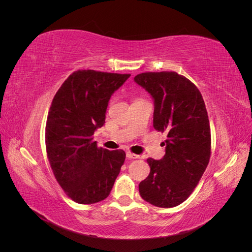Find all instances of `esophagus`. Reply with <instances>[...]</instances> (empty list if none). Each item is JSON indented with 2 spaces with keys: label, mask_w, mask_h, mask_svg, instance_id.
<instances>
[{
  "label": "esophagus",
  "mask_w": 252,
  "mask_h": 252,
  "mask_svg": "<svg viewBox=\"0 0 252 252\" xmlns=\"http://www.w3.org/2000/svg\"><path fill=\"white\" fill-rule=\"evenodd\" d=\"M126 157H127L128 158H140L139 156H136V155L132 154V152H130V151H127V152H126Z\"/></svg>",
  "instance_id": "1"
}]
</instances>
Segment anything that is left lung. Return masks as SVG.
Masks as SVG:
<instances>
[{"mask_svg":"<svg viewBox=\"0 0 252 252\" xmlns=\"http://www.w3.org/2000/svg\"><path fill=\"white\" fill-rule=\"evenodd\" d=\"M134 81L155 100L154 127L167 133L166 154L148 158V177L139 185L142 199L170 208L188 199L205 172L211 156L208 113L200 90L174 71L143 72Z\"/></svg>","mask_w":252,"mask_h":252,"instance_id":"obj_1","label":"left lung"}]
</instances>
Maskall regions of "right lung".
Here are the masks:
<instances>
[{
  "label": "right lung",
  "mask_w": 252,
  "mask_h": 252,
  "mask_svg": "<svg viewBox=\"0 0 252 252\" xmlns=\"http://www.w3.org/2000/svg\"><path fill=\"white\" fill-rule=\"evenodd\" d=\"M129 77L73 71L51 102L45 128L46 154L57 182L75 203L105 200L124 164L125 151L97 147L94 133L105 123L111 94Z\"/></svg>",
  "instance_id": "right-lung-1"
}]
</instances>
